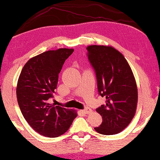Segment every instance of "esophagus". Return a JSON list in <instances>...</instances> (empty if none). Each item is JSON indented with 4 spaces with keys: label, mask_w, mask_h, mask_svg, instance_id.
<instances>
[{
    "label": "esophagus",
    "mask_w": 160,
    "mask_h": 160,
    "mask_svg": "<svg viewBox=\"0 0 160 160\" xmlns=\"http://www.w3.org/2000/svg\"><path fill=\"white\" fill-rule=\"evenodd\" d=\"M81 112H82V113H86V114H89V113H90L92 112V110L90 109V108H86L84 110H82Z\"/></svg>",
    "instance_id": "obj_1"
}]
</instances>
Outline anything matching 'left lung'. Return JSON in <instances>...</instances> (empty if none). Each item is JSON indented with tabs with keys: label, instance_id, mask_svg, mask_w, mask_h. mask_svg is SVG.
Instances as JSON below:
<instances>
[{
	"label": "left lung",
	"instance_id": "obj_1",
	"mask_svg": "<svg viewBox=\"0 0 160 160\" xmlns=\"http://www.w3.org/2000/svg\"><path fill=\"white\" fill-rule=\"evenodd\" d=\"M89 62L94 68L98 93L105 104L96 109L102 122L97 132L111 135L120 133L135 117L138 88L135 77L123 55L111 46L86 47Z\"/></svg>",
	"mask_w": 160,
	"mask_h": 160
}]
</instances>
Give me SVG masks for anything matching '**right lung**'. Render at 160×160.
<instances>
[{"instance_id": "add662e5", "label": "right lung", "mask_w": 160, "mask_h": 160, "mask_svg": "<svg viewBox=\"0 0 160 160\" xmlns=\"http://www.w3.org/2000/svg\"><path fill=\"white\" fill-rule=\"evenodd\" d=\"M74 49L49 50L24 65L16 86V97L24 118L37 132L56 138L68 131L78 113L48 103L58 83V74Z\"/></svg>"}]
</instances>
